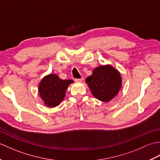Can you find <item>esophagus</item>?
Here are the masks:
<instances>
[{
    "mask_svg": "<svg viewBox=\"0 0 160 160\" xmlns=\"http://www.w3.org/2000/svg\"><path fill=\"white\" fill-rule=\"evenodd\" d=\"M83 80H84V78H79V79H76L75 80H76V82H82Z\"/></svg>",
    "mask_w": 160,
    "mask_h": 160,
    "instance_id": "1",
    "label": "esophagus"
}]
</instances>
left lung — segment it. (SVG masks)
<instances>
[{
    "mask_svg": "<svg viewBox=\"0 0 160 160\" xmlns=\"http://www.w3.org/2000/svg\"><path fill=\"white\" fill-rule=\"evenodd\" d=\"M85 82L93 96L104 102H108L117 96L122 84L120 73L110 64L95 68Z\"/></svg>",
    "mask_w": 160,
    "mask_h": 160,
    "instance_id": "left-lung-1",
    "label": "left lung"
}]
</instances>
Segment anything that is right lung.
<instances>
[{
    "instance_id": "1",
    "label": "right lung",
    "mask_w": 160,
    "mask_h": 160,
    "mask_svg": "<svg viewBox=\"0 0 160 160\" xmlns=\"http://www.w3.org/2000/svg\"><path fill=\"white\" fill-rule=\"evenodd\" d=\"M71 83H73L72 80H62L56 74H49L40 81L38 93L47 107H56L63 100Z\"/></svg>"
}]
</instances>
